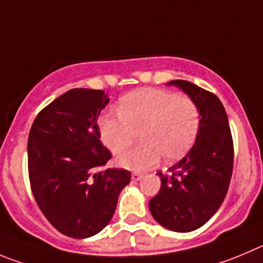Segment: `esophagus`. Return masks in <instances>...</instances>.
Returning a JSON list of instances; mask_svg holds the SVG:
<instances>
[{
	"label": "esophagus",
	"mask_w": 263,
	"mask_h": 263,
	"mask_svg": "<svg viewBox=\"0 0 263 263\" xmlns=\"http://www.w3.org/2000/svg\"><path fill=\"white\" fill-rule=\"evenodd\" d=\"M141 178H143V174H141V173H134L131 175L132 181H139Z\"/></svg>",
	"instance_id": "obj_1"
}]
</instances>
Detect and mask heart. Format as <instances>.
I'll return each instance as SVG.
<instances>
[{"instance_id":"heart-1","label":"heart","mask_w":263,"mask_h":263,"mask_svg":"<svg viewBox=\"0 0 263 263\" xmlns=\"http://www.w3.org/2000/svg\"><path fill=\"white\" fill-rule=\"evenodd\" d=\"M98 127L102 143L114 154L141 135L143 144L120 154L118 163L129 170H146L161 156L173 162L190 151L198 134L200 112L187 96L148 88L122 98L119 114L104 115Z\"/></svg>"}]
</instances>
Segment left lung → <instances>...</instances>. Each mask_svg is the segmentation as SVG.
Segmentation results:
<instances>
[{
    "mask_svg": "<svg viewBox=\"0 0 263 263\" xmlns=\"http://www.w3.org/2000/svg\"><path fill=\"white\" fill-rule=\"evenodd\" d=\"M193 100L200 127L191 151L161 178L149 201L154 219L175 232L195 231L217 213L227 195L234 167V144L227 112L219 98L187 80H173Z\"/></svg>",
    "mask_w": 263,
    "mask_h": 263,
    "instance_id": "left-lung-1",
    "label": "left lung"
}]
</instances>
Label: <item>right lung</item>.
I'll return each mask as SVG.
<instances>
[{
    "label": "right lung",
    "mask_w": 263,
    "mask_h": 263,
    "mask_svg": "<svg viewBox=\"0 0 263 263\" xmlns=\"http://www.w3.org/2000/svg\"><path fill=\"white\" fill-rule=\"evenodd\" d=\"M109 97L75 88L44 107L28 136V175L39 208L55 230L73 239L102 231L114 215L129 171H97L111 158L97 119Z\"/></svg>",
    "instance_id": "add662e5"
}]
</instances>
